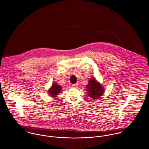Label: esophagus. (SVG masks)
<instances>
[{"instance_id": "esophagus-1", "label": "esophagus", "mask_w": 149, "mask_h": 149, "mask_svg": "<svg viewBox=\"0 0 149 149\" xmlns=\"http://www.w3.org/2000/svg\"><path fill=\"white\" fill-rule=\"evenodd\" d=\"M78 84L77 83V84H72V86H73V87H77V86H78Z\"/></svg>"}]
</instances>
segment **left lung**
Returning a JSON list of instances; mask_svg holds the SVG:
<instances>
[{"instance_id":"left-lung-1","label":"left lung","mask_w":149,"mask_h":149,"mask_svg":"<svg viewBox=\"0 0 149 149\" xmlns=\"http://www.w3.org/2000/svg\"><path fill=\"white\" fill-rule=\"evenodd\" d=\"M86 88L89 97L93 99L100 97L104 92L102 86L94 78L91 79L86 85Z\"/></svg>"}]
</instances>
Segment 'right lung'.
I'll return each mask as SVG.
<instances>
[{"mask_svg":"<svg viewBox=\"0 0 149 149\" xmlns=\"http://www.w3.org/2000/svg\"><path fill=\"white\" fill-rule=\"evenodd\" d=\"M61 87L60 85H58L57 84L54 83L52 86L49 91V93L52 97H56V95L61 91Z\"/></svg>","mask_w":149,"mask_h":149,"instance_id":"obj_1","label":"right lung"}]
</instances>
